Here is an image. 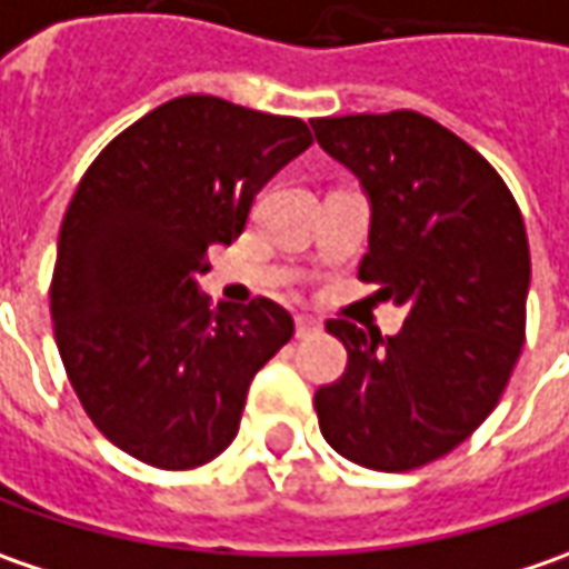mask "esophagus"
<instances>
[{
    "label": "esophagus",
    "instance_id": "34e87169",
    "mask_svg": "<svg viewBox=\"0 0 569 569\" xmlns=\"http://www.w3.org/2000/svg\"><path fill=\"white\" fill-rule=\"evenodd\" d=\"M321 331V321L311 318V315H296V337H311V333Z\"/></svg>",
    "mask_w": 569,
    "mask_h": 569
}]
</instances>
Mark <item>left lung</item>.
<instances>
[{
	"label": "left lung",
	"instance_id": "left-lung-1",
	"mask_svg": "<svg viewBox=\"0 0 569 569\" xmlns=\"http://www.w3.org/2000/svg\"><path fill=\"white\" fill-rule=\"evenodd\" d=\"M372 203L359 280L408 306L395 337L331 318L347 369L315 391L333 452L372 471L449 456L487 420L526 343L529 238L497 168L417 111L318 117Z\"/></svg>",
	"mask_w": 569,
	"mask_h": 569
}]
</instances>
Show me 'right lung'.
Segmentation results:
<instances>
[{
  "instance_id": "add662e5",
  "label": "right lung",
  "mask_w": 569,
  "mask_h": 569,
  "mask_svg": "<svg viewBox=\"0 0 569 569\" xmlns=\"http://www.w3.org/2000/svg\"><path fill=\"white\" fill-rule=\"evenodd\" d=\"M309 146L299 117L184 94L88 164L62 216L50 315L82 408L127 456L187 471L236 439L248 385L292 318L270 299L216 309L197 277Z\"/></svg>"
}]
</instances>
